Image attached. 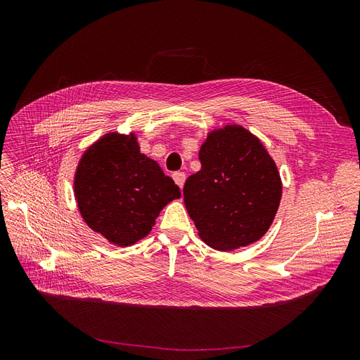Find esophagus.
I'll return each instance as SVG.
<instances>
[{
	"label": "esophagus",
	"mask_w": 360,
	"mask_h": 360,
	"mask_svg": "<svg viewBox=\"0 0 360 360\" xmlns=\"http://www.w3.org/2000/svg\"><path fill=\"white\" fill-rule=\"evenodd\" d=\"M172 179H174V181H176L177 186L181 189L183 184H184V180H186V174H184V172H174Z\"/></svg>",
	"instance_id": "34e87169"
}]
</instances>
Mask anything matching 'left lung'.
Masks as SVG:
<instances>
[{
	"label": "left lung",
	"instance_id": "obj_1",
	"mask_svg": "<svg viewBox=\"0 0 360 360\" xmlns=\"http://www.w3.org/2000/svg\"><path fill=\"white\" fill-rule=\"evenodd\" d=\"M200 162L183 198L202 240L217 250L257 242L274 222L282 192L263 144L246 129L226 126L207 136Z\"/></svg>",
	"mask_w": 360,
	"mask_h": 360
}]
</instances>
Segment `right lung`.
I'll use <instances>...</instances> for the list:
<instances>
[{
	"label": "right lung",
	"mask_w": 360,
	"mask_h": 360,
	"mask_svg": "<svg viewBox=\"0 0 360 360\" xmlns=\"http://www.w3.org/2000/svg\"><path fill=\"white\" fill-rule=\"evenodd\" d=\"M79 212L91 230L118 246L146 237L180 188L139 151L134 135L110 134L85 151L75 176Z\"/></svg>",
	"instance_id": "1"
}]
</instances>
